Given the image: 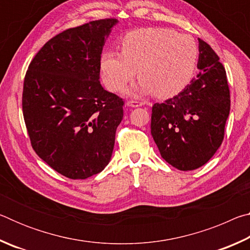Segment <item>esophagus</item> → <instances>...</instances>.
I'll use <instances>...</instances> for the list:
<instances>
[{"label": "esophagus", "instance_id": "34e87169", "mask_svg": "<svg viewBox=\"0 0 250 250\" xmlns=\"http://www.w3.org/2000/svg\"><path fill=\"white\" fill-rule=\"evenodd\" d=\"M142 104H143V101H139V100H129L128 103H126V105H129V107H132V108L140 107Z\"/></svg>", "mask_w": 250, "mask_h": 250}]
</instances>
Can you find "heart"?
I'll use <instances>...</instances> for the list:
<instances>
[{
	"mask_svg": "<svg viewBox=\"0 0 250 250\" xmlns=\"http://www.w3.org/2000/svg\"><path fill=\"white\" fill-rule=\"evenodd\" d=\"M121 53L107 52L100 71L109 90L119 92L139 69V89L158 98L179 94L193 77L198 48L191 36L163 27H143L130 32L120 43Z\"/></svg>",
	"mask_w": 250,
	"mask_h": 250,
	"instance_id": "1",
	"label": "heart"
}]
</instances>
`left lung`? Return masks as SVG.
I'll return each mask as SVG.
<instances>
[{
  "label": "left lung",
  "instance_id": "1",
  "mask_svg": "<svg viewBox=\"0 0 250 250\" xmlns=\"http://www.w3.org/2000/svg\"><path fill=\"white\" fill-rule=\"evenodd\" d=\"M200 73L179 95L154 104L151 134L161 156L181 171L204 166L218 150L230 110L226 70L218 55L198 39Z\"/></svg>",
  "mask_w": 250,
  "mask_h": 250
}]
</instances>
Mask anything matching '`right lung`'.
<instances>
[{"instance_id":"obj_1","label":"right lung","mask_w":250,"mask_h":250,"mask_svg":"<svg viewBox=\"0 0 250 250\" xmlns=\"http://www.w3.org/2000/svg\"><path fill=\"white\" fill-rule=\"evenodd\" d=\"M116 19L91 21L50 39L24 78L22 108L36 154L71 180L108 166L125 101L99 82L103 47Z\"/></svg>"}]
</instances>
